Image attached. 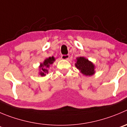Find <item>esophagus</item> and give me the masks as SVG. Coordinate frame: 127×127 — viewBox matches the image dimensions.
<instances>
[{"mask_svg": "<svg viewBox=\"0 0 127 127\" xmlns=\"http://www.w3.org/2000/svg\"><path fill=\"white\" fill-rule=\"evenodd\" d=\"M70 57V55H62L61 56V58L62 59H64V60H68V59H69Z\"/></svg>", "mask_w": 127, "mask_h": 127, "instance_id": "1", "label": "esophagus"}]
</instances>
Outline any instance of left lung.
I'll use <instances>...</instances> for the list:
<instances>
[{
  "label": "left lung",
  "mask_w": 127,
  "mask_h": 127,
  "mask_svg": "<svg viewBox=\"0 0 127 127\" xmlns=\"http://www.w3.org/2000/svg\"><path fill=\"white\" fill-rule=\"evenodd\" d=\"M75 67L81 73L86 76H91L95 73V65L94 64L84 57L77 58Z\"/></svg>",
  "instance_id": "obj_1"
}]
</instances>
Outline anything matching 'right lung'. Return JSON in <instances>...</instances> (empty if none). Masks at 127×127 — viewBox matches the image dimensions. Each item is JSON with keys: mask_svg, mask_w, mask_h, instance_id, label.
<instances>
[{"mask_svg": "<svg viewBox=\"0 0 127 127\" xmlns=\"http://www.w3.org/2000/svg\"><path fill=\"white\" fill-rule=\"evenodd\" d=\"M55 60V59L54 57H50L45 59L43 63L40 64L39 68H40L41 70L40 72V75L41 76H45L47 73H49V68L50 67V65L52 64Z\"/></svg>", "mask_w": 127, "mask_h": 127, "instance_id": "1", "label": "right lung"}]
</instances>
